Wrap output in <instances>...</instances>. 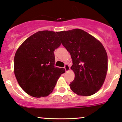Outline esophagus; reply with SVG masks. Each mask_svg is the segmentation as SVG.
<instances>
[{
  "label": "esophagus",
  "instance_id": "1",
  "mask_svg": "<svg viewBox=\"0 0 122 122\" xmlns=\"http://www.w3.org/2000/svg\"><path fill=\"white\" fill-rule=\"evenodd\" d=\"M64 68H65L66 71H69V70H70V67H69V66L68 65H65V67H64Z\"/></svg>",
  "mask_w": 122,
  "mask_h": 122
}]
</instances>
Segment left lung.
I'll list each match as a JSON object with an SVG mask.
<instances>
[{"label":"left lung","instance_id":"8db88e82","mask_svg":"<svg viewBox=\"0 0 122 122\" xmlns=\"http://www.w3.org/2000/svg\"><path fill=\"white\" fill-rule=\"evenodd\" d=\"M57 34L73 61L71 69L75 77L70 84L71 90L82 96L96 93L103 85L108 70V56L102 44L80 29Z\"/></svg>","mask_w":122,"mask_h":122}]
</instances>
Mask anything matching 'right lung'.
<instances>
[{
	"label": "right lung",
	"mask_w": 122,
	"mask_h": 122,
	"mask_svg": "<svg viewBox=\"0 0 122 122\" xmlns=\"http://www.w3.org/2000/svg\"><path fill=\"white\" fill-rule=\"evenodd\" d=\"M55 32L41 31L30 36L14 56V74L20 86L28 95L48 96L65 72L55 66L54 51L61 45Z\"/></svg>",
	"instance_id": "add662e5"
}]
</instances>
